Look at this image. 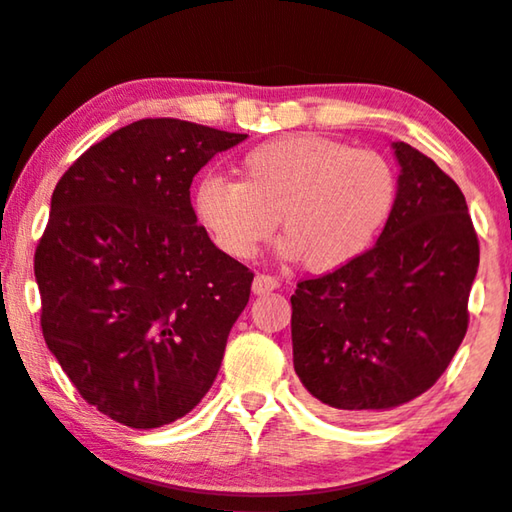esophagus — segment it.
<instances>
[{"label": "esophagus", "instance_id": "1", "mask_svg": "<svg viewBox=\"0 0 512 512\" xmlns=\"http://www.w3.org/2000/svg\"><path fill=\"white\" fill-rule=\"evenodd\" d=\"M278 288H281V281L269 274H257L255 281H252V292H255V295H267V292Z\"/></svg>", "mask_w": 512, "mask_h": 512}]
</instances>
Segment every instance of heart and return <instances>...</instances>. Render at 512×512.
<instances>
[{
	"label": "heart",
	"mask_w": 512,
	"mask_h": 512,
	"mask_svg": "<svg viewBox=\"0 0 512 512\" xmlns=\"http://www.w3.org/2000/svg\"><path fill=\"white\" fill-rule=\"evenodd\" d=\"M398 192V170L377 149L297 133L252 147L238 163V182L203 177L194 189V215L234 260H250L281 217L285 255L325 274L372 248Z\"/></svg>",
	"instance_id": "heart-1"
}]
</instances>
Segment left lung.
Here are the masks:
<instances>
[{
    "label": "left lung",
    "instance_id": "left-lung-1",
    "mask_svg": "<svg viewBox=\"0 0 512 512\" xmlns=\"http://www.w3.org/2000/svg\"><path fill=\"white\" fill-rule=\"evenodd\" d=\"M393 149L400 192L379 241L290 297L295 372L327 414L410 403L442 377L468 330L480 243L466 199L419 149Z\"/></svg>",
    "mask_w": 512,
    "mask_h": 512
}]
</instances>
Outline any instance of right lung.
Returning <instances> with one entry per match:
<instances>
[{"mask_svg": "<svg viewBox=\"0 0 512 512\" xmlns=\"http://www.w3.org/2000/svg\"><path fill=\"white\" fill-rule=\"evenodd\" d=\"M248 135L140 119L88 147L51 196L34 276L42 332L88 405L159 428L201 403L252 271L196 224L194 175Z\"/></svg>", "mask_w": 512, "mask_h": 512, "instance_id": "add662e5", "label": "right lung"}]
</instances>
